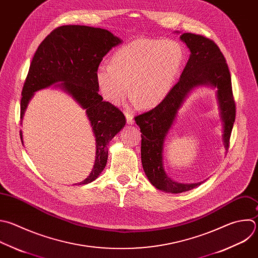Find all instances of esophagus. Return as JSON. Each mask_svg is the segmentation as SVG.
I'll list each match as a JSON object with an SVG mask.
<instances>
[{"label":"esophagus","mask_w":258,"mask_h":258,"mask_svg":"<svg viewBox=\"0 0 258 258\" xmlns=\"http://www.w3.org/2000/svg\"><path fill=\"white\" fill-rule=\"evenodd\" d=\"M124 115H125V118H126V122L128 124H133L135 121H134V115L127 111H124Z\"/></svg>","instance_id":"34e87169"}]
</instances>
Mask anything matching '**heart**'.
<instances>
[{"mask_svg": "<svg viewBox=\"0 0 258 258\" xmlns=\"http://www.w3.org/2000/svg\"><path fill=\"white\" fill-rule=\"evenodd\" d=\"M183 60V46L176 40L137 39L117 49L111 63L97 67L96 83L112 104H119L131 88L142 107H155L172 89Z\"/></svg>", "mask_w": 258, "mask_h": 258, "instance_id": "obj_1", "label": "heart"}]
</instances>
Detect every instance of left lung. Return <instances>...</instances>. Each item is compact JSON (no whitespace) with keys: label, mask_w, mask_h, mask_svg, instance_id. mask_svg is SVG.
<instances>
[{"label":"left lung","mask_w":258,"mask_h":258,"mask_svg":"<svg viewBox=\"0 0 258 258\" xmlns=\"http://www.w3.org/2000/svg\"><path fill=\"white\" fill-rule=\"evenodd\" d=\"M180 39L189 48L190 55L178 83L159 105L135 118L142 133L141 157L145 174L157 189L169 194L188 191L204 182H177L168 176L163 164L166 137L189 93L201 86L216 89L226 150L236 112L229 68L218 45L213 40L194 33H183Z\"/></svg>","instance_id":"obj_1"}]
</instances>
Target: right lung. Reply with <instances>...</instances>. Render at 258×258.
Masks as SVG:
<instances>
[{
  "instance_id": "obj_1",
  "label": "right lung",
  "mask_w": 258,
  "mask_h": 258,
  "mask_svg": "<svg viewBox=\"0 0 258 258\" xmlns=\"http://www.w3.org/2000/svg\"><path fill=\"white\" fill-rule=\"evenodd\" d=\"M122 40L110 31L84 25L57 27L39 44L25 80L21 98V123L35 92L53 86L85 109L95 138V161L88 184L101 174L108 158L107 145L125 124L123 113L98 94L96 69L103 56ZM23 144L22 131H20Z\"/></svg>"
}]
</instances>
